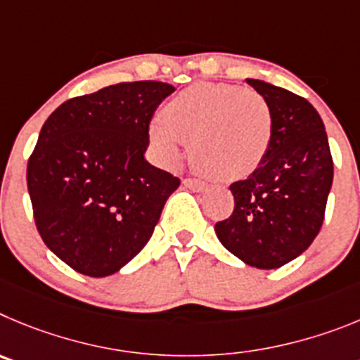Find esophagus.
<instances>
[{"label":"esophagus","mask_w":360,"mask_h":360,"mask_svg":"<svg viewBox=\"0 0 360 360\" xmlns=\"http://www.w3.org/2000/svg\"><path fill=\"white\" fill-rule=\"evenodd\" d=\"M183 184L193 192H204V190H208V184L202 183V181H197V179H184Z\"/></svg>","instance_id":"34e87169"}]
</instances>
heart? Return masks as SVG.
I'll list each match as a JSON object with an SVG mask.
<instances>
[{"instance_id":"1","label":"heart","mask_w":360,"mask_h":360,"mask_svg":"<svg viewBox=\"0 0 360 360\" xmlns=\"http://www.w3.org/2000/svg\"><path fill=\"white\" fill-rule=\"evenodd\" d=\"M271 134L273 118L264 96L213 82L177 93L148 125L152 147L165 165L179 163L190 143L195 168L222 181L251 176L267 154Z\"/></svg>"}]
</instances>
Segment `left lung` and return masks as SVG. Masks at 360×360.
I'll return each mask as SVG.
<instances>
[{
  "label": "left lung",
  "instance_id": "8db88e82",
  "mask_svg": "<svg viewBox=\"0 0 360 360\" xmlns=\"http://www.w3.org/2000/svg\"><path fill=\"white\" fill-rule=\"evenodd\" d=\"M271 109L273 134L260 167L229 186L231 217L217 238L244 264L278 269L309 249L323 226L333 179L325 124L309 100L274 84L245 79Z\"/></svg>",
  "mask_w": 360,
  "mask_h": 360
}]
</instances>
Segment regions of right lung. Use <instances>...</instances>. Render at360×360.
<instances>
[{"label": "right lung", "instance_id": "right-lung-1", "mask_svg": "<svg viewBox=\"0 0 360 360\" xmlns=\"http://www.w3.org/2000/svg\"><path fill=\"white\" fill-rule=\"evenodd\" d=\"M176 87L124 82L55 109L27 168L44 244L77 273H118L150 240L177 177L145 160L148 125Z\"/></svg>", "mask_w": 360, "mask_h": 360}]
</instances>
